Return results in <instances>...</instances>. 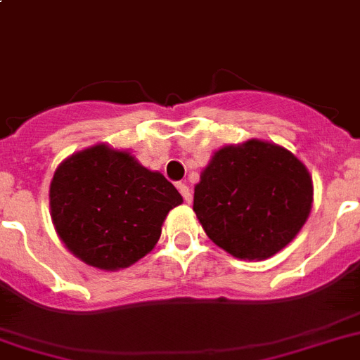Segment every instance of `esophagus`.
<instances>
[{
    "mask_svg": "<svg viewBox=\"0 0 360 360\" xmlns=\"http://www.w3.org/2000/svg\"><path fill=\"white\" fill-rule=\"evenodd\" d=\"M177 188H179L181 195L185 198L186 203H190V201H192V194H190V188H188V186H186L185 183H179V185H177Z\"/></svg>",
    "mask_w": 360,
    "mask_h": 360,
    "instance_id": "obj_1",
    "label": "esophagus"
}]
</instances>
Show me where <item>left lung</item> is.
<instances>
[{"instance_id": "left-lung-1", "label": "left lung", "mask_w": 360, "mask_h": 360, "mask_svg": "<svg viewBox=\"0 0 360 360\" xmlns=\"http://www.w3.org/2000/svg\"><path fill=\"white\" fill-rule=\"evenodd\" d=\"M313 203L307 168L264 141L214 153L194 188V212L207 236L241 259L276 255L297 236Z\"/></svg>"}]
</instances>
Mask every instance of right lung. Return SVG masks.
Segmentation results:
<instances>
[{
	"label": "right lung",
	"instance_id": "add662e5",
	"mask_svg": "<svg viewBox=\"0 0 360 360\" xmlns=\"http://www.w3.org/2000/svg\"><path fill=\"white\" fill-rule=\"evenodd\" d=\"M51 216L72 255L115 271L146 256L183 198L159 172L105 144L78 152L58 166L49 190Z\"/></svg>",
	"mask_w": 360,
	"mask_h": 360
}]
</instances>
